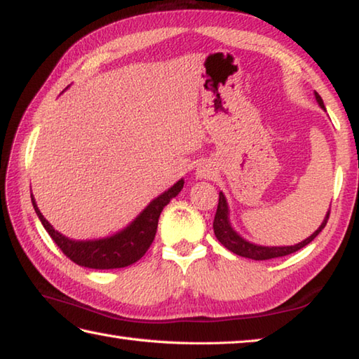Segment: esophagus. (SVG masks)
<instances>
[{"instance_id": "34e87169", "label": "esophagus", "mask_w": 359, "mask_h": 359, "mask_svg": "<svg viewBox=\"0 0 359 359\" xmlns=\"http://www.w3.org/2000/svg\"><path fill=\"white\" fill-rule=\"evenodd\" d=\"M214 175V170L208 164H200L197 167V170H195V177L198 180H206V178H211Z\"/></svg>"}]
</instances>
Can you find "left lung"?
<instances>
[{
	"label": "left lung",
	"instance_id": "1",
	"mask_svg": "<svg viewBox=\"0 0 359 359\" xmlns=\"http://www.w3.org/2000/svg\"><path fill=\"white\" fill-rule=\"evenodd\" d=\"M314 97H316L317 104H319L323 111H327L325 104H323V100L320 98L319 93L314 92ZM328 215H330V209L327 211L325 217H323V222L320 223V226L317 228L313 234L308 236L305 241H302L299 243H294V245H278V247L276 245H259V243L248 241L243 238L241 233L236 231L234 226L231 225V220H229V206H228L225 194L219 192V206H217V212H215L212 228H214L215 238H217L222 245L226 247L229 252L243 256V258H248V259L266 261V259L280 258V256H286V255L299 252L300 248L308 245L309 242H313L317 238V234H319L322 229L325 228Z\"/></svg>",
	"mask_w": 359,
	"mask_h": 359
}]
</instances>
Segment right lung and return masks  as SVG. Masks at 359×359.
<instances>
[{"mask_svg":"<svg viewBox=\"0 0 359 359\" xmlns=\"http://www.w3.org/2000/svg\"><path fill=\"white\" fill-rule=\"evenodd\" d=\"M184 186V180L175 182L172 187H168L165 192L153 198L148 206L142 211L131 223L114 233L111 236L100 239H70L65 234L54 229L51 223L43 217L36 203V198L31 194L32 206L36 209L39 220L42 222L43 228L48 231L51 239L57 243V247L62 250L64 255L76 262L81 267L107 270V269H121L128 267L139 261L142 256L150 248L154 241L158 229L159 215L172 198L177 197Z\"/></svg>","mask_w":359,"mask_h":359,"instance_id":"add662e5","label":"right lung"}]
</instances>
